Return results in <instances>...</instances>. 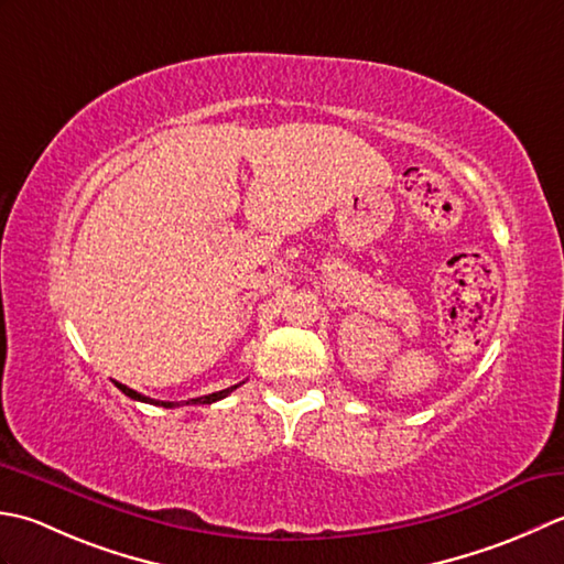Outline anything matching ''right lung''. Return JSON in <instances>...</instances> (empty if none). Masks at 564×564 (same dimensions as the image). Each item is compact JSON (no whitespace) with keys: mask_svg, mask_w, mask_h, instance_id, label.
Listing matches in <instances>:
<instances>
[{"mask_svg":"<svg viewBox=\"0 0 564 564\" xmlns=\"http://www.w3.org/2000/svg\"><path fill=\"white\" fill-rule=\"evenodd\" d=\"M117 387L121 389V392H123L126 397H131L133 401H145V404H155V406H165V409H172V406H182V404H214V401H218V399H224V397L231 394L238 384L228 387V389H221V392L206 394V397H197V399H189V401H180V404H177V401H158V399H151V397H143V394L133 392L131 387H126V384H121V382H117Z\"/></svg>","mask_w":564,"mask_h":564,"instance_id":"1","label":"right lung"}]
</instances>
